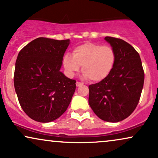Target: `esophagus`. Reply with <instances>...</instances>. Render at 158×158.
Instances as JSON below:
<instances>
[{
  "instance_id": "obj_1",
  "label": "esophagus",
  "mask_w": 158,
  "mask_h": 158,
  "mask_svg": "<svg viewBox=\"0 0 158 158\" xmlns=\"http://www.w3.org/2000/svg\"><path fill=\"white\" fill-rule=\"evenodd\" d=\"M83 83L78 82V81H77V82H76V86H77V87H80L81 85H83Z\"/></svg>"
}]
</instances>
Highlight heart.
I'll use <instances>...</instances> for the list:
<instances>
[{"instance_id":"1","label":"heart","mask_w":158,"mask_h":158,"mask_svg":"<svg viewBox=\"0 0 158 158\" xmlns=\"http://www.w3.org/2000/svg\"><path fill=\"white\" fill-rule=\"evenodd\" d=\"M116 60V52L112 47L85 42L74 48L73 56L66 53L62 64L69 77H73L82 66L84 78H90L93 82H100L110 75Z\"/></svg>"}]
</instances>
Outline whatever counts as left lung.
<instances>
[{
	"label": "left lung",
	"instance_id": "1",
	"mask_svg": "<svg viewBox=\"0 0 158 158\" xmlns=\"http://www.w3.org/2000/svg\"><path fill=\"white\" fill-rule=\"evenodd\" d=\"M105 40L116 52V64L106 79L89 85V103L102 120L118 122L127 118L137 106L144 73L139 52L133 46L110 36Z\"/></svg>",
	"mask_w": 158,
	"mask_h": 158
}]
</instances>
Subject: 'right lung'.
<instances>
[{
    "label": "right lung",
    "instance_id": "right-lung-1",
    "mask_svg": "<svg viewBox=\"0 0 158 158\" xmlns=\"http://www.w3.org/2000/svg\"><path fill=\"white\" fill-rule=\"evenodd\" d=\"M69 40L40 37L19 52L14 85L24 112L36 122H52L66 111L76 88V81L61 72Z\"/></svg>",
    "mask_w": 158,
    "mask_h": 158
}]
</instances>
